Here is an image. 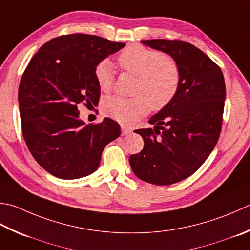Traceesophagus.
Masks as SVG:
<instances>
[{"label": "esophagus", "instance_id": "esophagus-1", "mask_svg": "<svg viewBox=\"0 0 250 250\" xmlns=\"http://www.w3.org/2000/svg\"><path fill=\"white\" fill-rule=\"evenodd\" d=\"M132 132L131 128H128V126L125 125H121V134L122 135H128Z\"/></svg>", "mask_w": 250, "mask_h": 250}]
</instances>
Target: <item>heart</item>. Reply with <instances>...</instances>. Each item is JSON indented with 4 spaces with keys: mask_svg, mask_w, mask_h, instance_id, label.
<instances>
[{
    "mask_svg": "<svg viewBox=\"0 0 250 250\" xmlns=\"http://www.w3.org/2000/svg\"><path fill=\"white\" fill-rule=\"evenodd\" d=\"M125 72L136 77L132 99L110 96L103 102V111L121 124H133L144 116L150 106L159 110L177 95L181 82L180 68L172 57L140 44L129 45L118 56ZM97 85L108 92L114 83V65L109 60L97 62L94 69Z\"/></svg>",
    "mask_w": 250,
    "mask_h": 250,
    "instance_id": "1",
    "label": "heart"
}]
</instances>
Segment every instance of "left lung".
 <instances>
[{"mask_svg": "<svg viewBox=\"0 0 250 250\" xmlns=\"http://www.w3.org/2000/svg\"><path fill=\"white\" fill-rule=\"evenodd\" d=\"M168 54L180 68L174 99L149 119L154 129H139L144 148L129 163L139 179L169 185L188 178L216 146L222 126L226 83L220 67L199 48L179 40H143Z\"/></svg>", "mask_w": 250, "mask_h": 250, "instance_id": "8db88e82", "label": "left lung"}]
</instances>
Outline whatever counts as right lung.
<instances>
[{"label":"right lung","instance_id":"add662e5","mask_svg":"<svg viewBox=\"0 0 250 250\" xmlns=\"http://www.w3.org/2000/svg\"><path fill=\"white\" fill-rule=\"evenodd\" d=\"M125 46L90 34L62 36L39 48L24 70L18 91L22 135L34 159L54 177L93 173L105 146L120 135L110 118L85 125L78 105L99 104L95 66Z\"/></svg>","mask_w":250,"mask_h":250}]
</instances>
